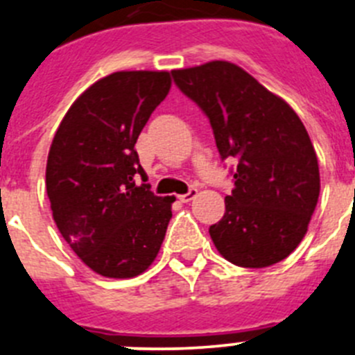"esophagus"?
Returning a JSON list of instances; mask_svg holds the SVG:
<instances>
[{"mask_svg":"<svg viewBox=\"0 0 355 355\" xmlns=\"http://www.w3.org/2000/svg\"><path fill=\"white\" fill-rule=\"evenodd\" d=\"M196 196H197V188L196 187H190V188H188V192L187 193H181V196H178V199H180L181 202H190V200H192Z\"/></svg>","mask_w":355,"mask_h":355,"instance_id":"obj_1","label":"esophagus"}]
</instances>
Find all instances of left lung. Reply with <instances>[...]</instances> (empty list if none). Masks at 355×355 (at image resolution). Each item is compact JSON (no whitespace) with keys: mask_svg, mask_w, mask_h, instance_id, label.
I'll use <instances>...</instances> for the list:
<instances>
[{"mask_svg":"<svg viewBox=\"0 0 355 355\" xmlns=\"http://www.w3.org/2000/svg\"><path fill=\"white\" fill-rule=\"evenodd\" d=\"M175 87L208 117L233 190L209 227L233 265L263 268L290 256L320 196L318 159L299 115L249 72L229 62L172 71Z\"/></svg>","mask_w":355,"mask_h":355,"instance_id":"8db88e82","label":"left lung"}]
</instances>
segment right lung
<instances>
[{"label":"right lung","instance_id":"1","mask_svg":"<svg viewBox=\"0 0 355 355\" xmlns=\"http://www.w3.org/2000/svg\"><path fill=\"white\" fill-rule=\"evenodd\" d=\"M168 89V72H114L78 97L53 139V218L78 258L105 277L142 274L167 233L172 199L137 184L146 172L135 144Z\"/></svg>","mask_w":355,"mask_h":355}]
</instances>
